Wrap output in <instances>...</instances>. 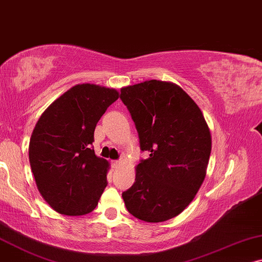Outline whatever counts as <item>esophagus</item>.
Listing matches in <instances>:
<instances>
[{"label": "esophagus", "mask_w": 262, "mask_h": 262, "mask_svg": "<svg viewBox=\"0 0 262 262\" xmlns=\"http://www.w3.org/2000/svg\"><path fill=\"white\" fill-rule=\"evenodd\" d=\"M111 165H113L114 169H118L122 165V162H120V160H113L111 162Z\"/></svg>", "instance_id": "obj_1"}]
</instances>
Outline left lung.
<instances>
[{
    "mask_svg": "<svg viewBox=\"0 0 262 262\" xmlns=\"http://www.w3.org/2000/svg\"><path fill=\"white\" fill-rule=\"evenodd\" d=\"M121 99L137 127L141 151L133 186L122 193L128 212L147 223L169 221L193 201L210 159V128L198 104L179 85L147 80L122 87Z\"/></svg>",
    "mask_w": 262,
    "mask_h": 262,
    "instance_id": "obj_1",
    "label": "left lung"
}]
</instances>
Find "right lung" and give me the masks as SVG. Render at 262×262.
Listing matches in <instances>:
<instances>
[{
	"label": "right lung",
	"instance_id": "obj_1",
	"mask_svg": "<svg viewBox=\"0 0 262 262\" xmlns=\"http://www.w3.org/2000/svg\"><path fill=\"white\" fill-rule=\"evenodd\" d=\"M117 98L115 89L79 83L38 120L30 140L31 169L40 195L58 213L83 215L98 205L109 162L91 145L97 123Z\"/></svg>",
	"mask_w": 262,
	"mask_h": 262
}]
</instances>
